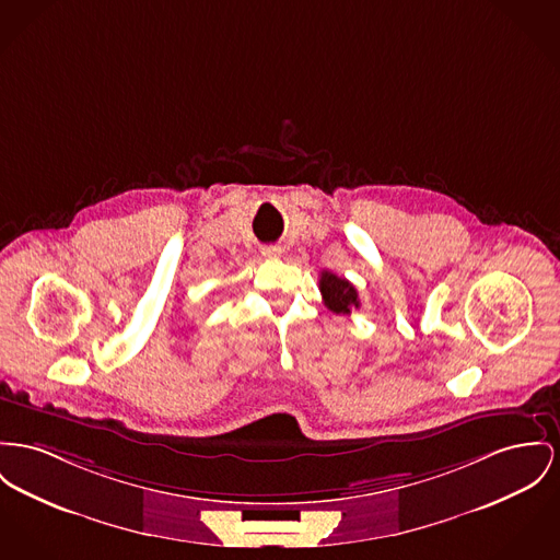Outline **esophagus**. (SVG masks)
Wrapping results in <instances>:
<instances>
[{"mask_svg": "<svg viewBox=\"0 0 560 560\" xmlns=\"http://www.w3.org/2000/svg\"><path fill=\"white\" fill-rule=\"evenodd\" d=\"M261 255L267 257V259H276V257L282 255V248L280 246H262Z\"/></svg>", "mask_w": 560, "mask_h": 560, "instance_id": "obj_1", "label": "esophagus"}]
</instances>
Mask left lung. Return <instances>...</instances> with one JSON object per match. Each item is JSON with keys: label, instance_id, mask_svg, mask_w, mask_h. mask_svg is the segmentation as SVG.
Returning <instances> with one entry per match:
<instances>
[{"label": "left lung", "instance_id": "8db88e82", "mask_svg": "<svg viewBox=\"0 0 560 560\" xmlns=\"http://www.w3.org/2000/svg\"><path fill=\"white\" fill-rule=\"evenodd\" d=\"M318 287L325 305L336 314H350L352 310L361 307L357 289L346 278H339L331 271H323Z\"/></svg>", "mask_w": 560, "mask_h": 560}]
</instances>
